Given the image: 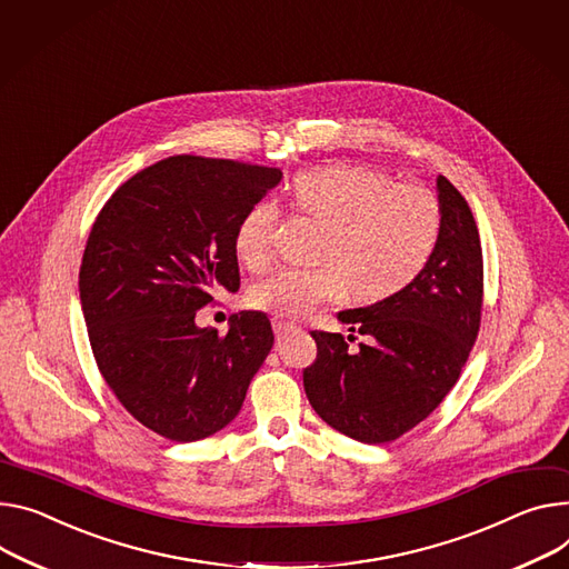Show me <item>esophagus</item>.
I'll list each match as a JSON object with an SVG mask.
<instances>
[{"instance_id": "obj_1", "label": "esophagus", "mask_w": 569, "mask_h": 569, "mask_svg": "<svg viewBox=\"0 0 569 569\" xmlns=\"http://www.w3.org/2000/svg\"><path fill=\"white\" fill-rule=\"evenodd\" d=\"M273 330H276V335H278V337H284V335L293 332V330H296V326H293V323H289V321H280V319H276V321H273Z\"/></svg>"}]
</instances>
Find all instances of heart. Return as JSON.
<instances>
[{
    "instance_id": "b5f03b06",
    "label": "heart",
    "mask_w": 569,
    "mask_h": 569,
    "mask_svg": "<svg viewBox=\"0 0 569 569\" xmlns=\"http://www.w3.org/2000/svg\"><path fill=\"white\" fill-rule=\"evenodd\" d=\"M291 204L323 223L317 267H287L250 289V302L276 319H302L323 302L353 289L376 302L408 287L440 237V202L421 184L391 182L385 172L335 161L298 172ZM278 211L269 202L250 207L237 226L234 250L246 267L271 254Z\"/></svg>"
}]
</instances>
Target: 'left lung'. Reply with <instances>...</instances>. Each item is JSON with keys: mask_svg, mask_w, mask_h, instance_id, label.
Instances as JSON below:
<instances>
[{"mask_svg": "<svg viewBox=\"0 0 569 569\" xmlns=\"http://www.w3.org/2000/svg\"><path fill=\"white\" fill-rule=\"evenodd\" d=\"M440 237L419 276L367 308L337 319L369 343L348 351L339 332H319L305 395L335 430L365 445L391 442L423 421L456 385L480 326L483 250L460 191L437 174Z\"/></svg>", "mask_w": 569, "mask_h": 569, "instance_id": "obj_1", "label": "left lung"}]
</instances>
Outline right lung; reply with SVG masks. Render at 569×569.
<instances>
[{
  "label": "right lung",
  "instance_id": "obj_1",
  "mask_svg": "<svg viewBox=\"0 0 569 569\" xmlns=\"http://www.w3.org/2000/svg\"><path fill=\"white\" fill-rule=\"evenodd\" d=\"M282 180L278 168L178 154L137 172L102 207L79 269L100 373L124 410L172 442H196L241 410L273 348L264 312L200 328L213 291L239 289L234 232Z\"/></svg>",
  "mask_w": 569,
  "mask_h": 569
}]
</instances>
